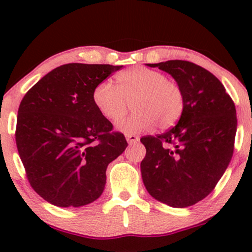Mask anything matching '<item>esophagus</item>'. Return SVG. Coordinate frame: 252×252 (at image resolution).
<instances>
[{
  "mask_svg": "<svg viewBox=\"0 0 252 252\" xmlns=\"http://www.w3.org/2000/svg\"><path fill=\"white\" fill-rule=\"evenodd\" d=\"M126 141H128L129 144H132V143H136L138 140H140V137H138L137 135H134V134H128L126 136Z\"/></svg>",
  "mask_w": 252,
  "mask_h": 252,
  "instance_id": "1",
  "label": "esophagus"
}]
</instances>
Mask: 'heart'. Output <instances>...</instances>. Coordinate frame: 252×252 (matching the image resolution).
Here are the masks:
<instances>
[{
  "instance_id": "heart-1",
  "label": "heart",
  "mask_w": 252,
  "mask_h": 252,
  "mask_svg": "<svg viewBox=\"0 0 252 252\" xmlns=\"http://www.w3.org/2000/svg\"><path fill=\"white\" fill-rule=\"evenodd\" d=\"M116 85L99 83L92 91V102L102 116L110 122L120 121L132 100L131 115L117 124L124 134H138L158 123L168 129L180 120L185 109L184 90L175 80L167 79L158 70L136 66L116 74Z\"/></svg>"
}]
</instances>
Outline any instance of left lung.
I'll return each instance as SVG.
<instances>
[{"mask_svg": "<svg viewBox=\"0 0 252 252\" xmlns=\"http://www.w3.org/2000/svg\"><path fill=\"white\" fill-rule=\"evenodd\" d=\"M168 72L185 94L178 124L163 134L143 136L141 174L149 194L172 207L206 198L226 170L235 149L236 106L210 71L186 60L148 63Z\"/></svg>", "mask_w": 252, "mask_h": 252, "instance_id": "8db88e82", "label": "left lung"}]
</instances>
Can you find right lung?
<instances>
[{"instance_id":"1","label":"right lung","mask_w":252,"mask_h":252,"mask_svg":"<svg viewBox=\"0 0 252 252\" xmlns=\"http://www.w3.org/2000/svg\"><path fill=\"white\" fill-rule=\"evenodd\" d=\"M122 66L66 63L28 90L15 141L32 189L59 207H79L103 193L106 168L128 146L92 102V91Z\"/></svg>"}]
</instances>
